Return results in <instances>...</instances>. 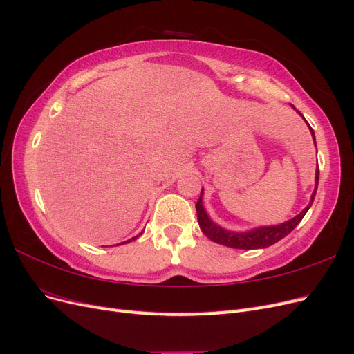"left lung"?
Returning a JSON list of instances; mask_svg holds the SVG:
<instances>
[{
  "mask_svg": "<svg viewBox=\"0 0 354 354\" xmlns=\"http://www.w3.org/2000/svg\"><path fill=\"white\" fill-rule=\"evenodd\" d=\"M301 115V113H299ZM310 131H312L313 136V140H315V133H313V128L308 125ZM316 145V142H315ZM317 183H319V168L316 169V187L313 190V195L312 199H310L308 205L298 214L297 217L288 220L279 226H267V227H259V229H254L250 232H243V233H236V232H229V230H224L220 226H217L216 223L211 221L208 214L205 212L202 207V192L201 190V196L196 202V212H198V223H199V227L205 234L207 238H209L212 242L216 243H221L224 246H230V248H238V250H257V248H267V246H270L273 243H276L277 241L283 239L286 234L291 233L297 224L303 220V217L306 216V212L308 211V208L312 207L313 199L316 196V190H317Z\"/></svg>",
  "mask_w": 354,
  "mask_h": 354,
  "instance_id": "8db88e82",
  "label": "left lung"
}]
</instances>
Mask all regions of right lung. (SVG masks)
I'll return each mask as SVG.
<instances>
[{"instance_id":"1","label":"right lung","mask_w":354,"mask_h":354,"mask_svg":"<svg viewBox=\"0 0 354 354\" xmlns=\"http://www.w3.org/2000/svg\"><path fill=\"white\" fill-rule=\"evenodd\" d=\"M134 239H137V236H134V238H131L130 241H127V242H131V241H134ZM127 242H122V243H127Z\"/></svg>"}]
</instances>
